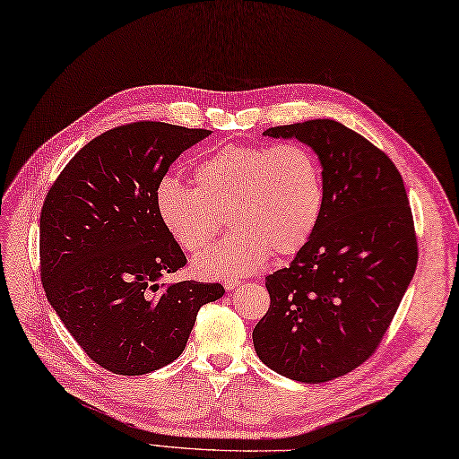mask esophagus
<instances>
[{"instance_id": "obj_1", "label": "esophagus", "mask_w": 459, "mask_h": 459, "mask_svg": "<svg viewBox=\"0 0 459 459\" xmlns=\"http://www.w3.org/2000/svg\"><path fill=\"white\" fill-rule=\"evenodd\" d=\"M223 285H225V290H227V291H232V290H236V287L240 285V280H236V278H227V280L223 281Z\"/></svg>"}]
</instances>
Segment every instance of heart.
<instances>
[{
  "instance_id": "obj_1",
  "label": "heart",
  "mask_w": 459,
  "mask_h": 459,
  "mask_svg": "<svg viewBox=\"0 0 459 459\" xmlns=\"http://www.w3.org/2000/svg\"><path fill=\"white\" fill-rule=\"evenodd\" d=\"M196 186L164 176L155 186L162 227L189 253L206 247L230 212L236 229L195 261L206 276L249 274L270 253L300 251L324 208V176L314 152L299 143H230L195 168Z\"/></svg>"
}]
</instances>
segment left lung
Wrapping results in <instances>:
<instances>
[{
	"instance_id": "8db88e82",
	"label": "left lung",
	"mask_w": 459,
	"mask_h": 459,
	"mask_svg": "<svg viewBox=\"0 0 459 459\" xmlns=\"http://www.w3.org/2000/svg\"><path fill=\"white\" fill-rule=\"evenodd\" d=\"M310 145L324 166V208L290 266L266 276L270 307L253 329L261 361L321 384L380 346L418 264L412 210L397 166L331 118L263 132Z\"/></svg>"
}]
</instances>
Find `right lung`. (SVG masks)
Returning <instances> with one entry per match:
<instances>
[{
  "instance_id": "right-lung-1",
  "label": "right lung",
  "mask_w": 459,
  "mask_h": 459,
  "mask_svg": "<svg viewBox=\"0 0 459 459\" xmlns=\"http://www.w3.org/2000/svg\"><path fill=\"white\" fill-rule=\"evenodd\" d=\"M159 121L115 126L84 145L50 185L39 221L41 283L65 329L113 375L178 359L221 283H159L186 259L155 210V186L210 135Z\"/></svg>"
}]
</instances>
